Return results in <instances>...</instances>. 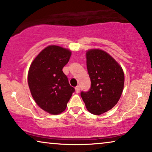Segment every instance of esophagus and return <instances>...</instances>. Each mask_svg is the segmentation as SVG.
I'll return each instance as SVG.
<instances>
[{"label":"esophagus","mask_w":152,"mask_h":152,"mask_svg":"<svg viewBox=\"0 0 152 152\" xmlns=\"http://www.w3.org/2000/svg\"><path fill=\"white\" fill-rule=\"evenodd\" d=\"M75 90H76V93H79L80 92V87L79 86H76V88H75Z\"/></svg>","instance_id":"1"}]
</instances>
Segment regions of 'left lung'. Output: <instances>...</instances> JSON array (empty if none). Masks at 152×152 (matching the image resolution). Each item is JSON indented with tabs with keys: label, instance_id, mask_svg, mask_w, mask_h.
<instances>
[{
	"label": "left lung",
	"instance_id": "8db88e82",
	"mask_svg": "<svg viewBox=\"0 0 152 152\" xmlns=\"http://www.w3.org/2000/svg\"><path fill=\"white\" fill-rule=\"evenodd\" d=\"M86 59L91 88L88 92H82L80 96L89 112L102 115L120 100L124 85V71L110 54L102 49L88 50Z\"/></svg>",
	"mask_w": 152,
	"mask_h": 152
}]
</instances>
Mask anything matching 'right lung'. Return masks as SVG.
I'll use <instances>...</instances> for the list:
<instances>
[{"label":"right lung","instance_id":"obj_1","mask_svg":"<svg viewBox=\"0 0 152 152\" xmlns=\"http://www.w3.org/2000/svg\"><path fill=\"white\" fill-rule=\"evenodd\" d=\"M72 51L56 45L44 48L35 58L28 73L30 93L39 108L51 115L65 110L74 92L62 68L70 59Z\"/></svg>","mask_w":152,"mask_h":152}]
</instances>
